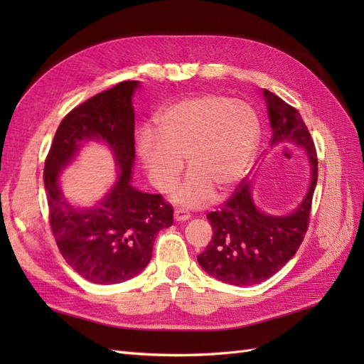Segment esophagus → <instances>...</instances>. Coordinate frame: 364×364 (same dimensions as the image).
I'll use <instances>...</instances> for the list:
<instances>
[{"label": "esophagus", "instance_id": "1", "mask_svg": "<svg viewBox=\"0 0 364 364\" xmlns=\"http://www.w3.org/2000/svg\"><path fill=\"white\" fill-rule=\"evenodd\" d=\"M190 217H191V214L183 208H176L174 209V220H176V222H185V220H188Z\"/></svg>", "mask_w": 364, "mask_h": 364}]
</instances>
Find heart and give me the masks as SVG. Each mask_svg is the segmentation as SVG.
Segmentation results:
<instances>
[{"label":"heart","instance_id":"b5f03b06","mask_svg":"<svg viewBox=\"0 0 364 364\" xmlns=\"http://www.w3.org/2000/svg\"><path fill=\"white\" fill-rule=\"evenodd\" d=\"M156 123L158 132H139L138 151L161 193L178 182L186 158L191 173L174 191V202L199 208L215 190L230 193L245 179L259 136L258 115L247 103L218 94L182 98L164 107Z\"/></svg>","mask_w":364,"mask_h":364}]
</instances>
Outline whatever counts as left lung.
I'll return each instance as SVG.
<instances>
[{
    "mask_svg": "<svg viewBox=\"0 0 364 364\" xmlns=\"http://www.w3.org/2000/svg\"><path fill=\"white\" fill-rule=\"evenodd\" d=\"M272 127L270 144L293 142L304 149L311 162V182L302 203L289 215H269L257 209L250 183L241 181L232 196L206 218L213 238L197 255L200 267L213 278L238 287H249L273 277L302 245L310 223L313 194L317 183V155L313 138L297 109L264 90Z\"/></svg>",
    "mask_w": 364,
    "mask_h": 364,
    "instance_id": "left-lung-1",
    "label": "left lung"
}]
</instances>
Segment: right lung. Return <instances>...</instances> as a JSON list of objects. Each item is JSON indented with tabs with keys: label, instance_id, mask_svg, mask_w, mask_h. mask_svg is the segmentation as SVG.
<instances>
[{
	"label": "right lung",
	"instance_id": "right-lung-1",
	"mask_svg": "<svg viewBox=\"0 0 364 364\" xmlns=\"http://www.w3.org/2000/svg\"><path fill=\"white\" fill-rule=\"evenodd\" d=\"M136 80L121 82L65 115L43 168L51 232L70 266L94 284H119L146 269L161 229L173 225V206L161 194L130 185L135 161ZM105 140L114 151L120 176L114 188L94 208H77L64 199L58 174L82 141Z\"/></svg>",
	"mask_w": 364,
	"mask_h": 364
}]
</instances>
